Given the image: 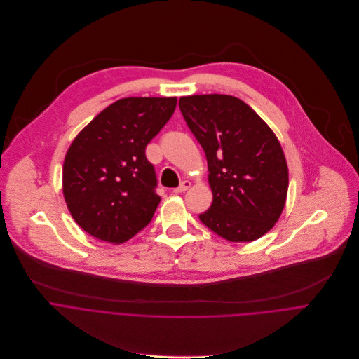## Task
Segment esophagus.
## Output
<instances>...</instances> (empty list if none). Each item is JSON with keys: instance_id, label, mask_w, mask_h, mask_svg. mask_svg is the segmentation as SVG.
I'll list each match as a JSON object with an SVG mask.
<instances>
[{"instance_id": "1", "label": "esophagus", "mask_w": 359, "mask_h": 359, "mask_svg": "<svg viewBox=\"0 0 359 359\" xmlns=\"http://www.w3.org/2000/svg\"><path fill=\"white\" fill-rule=\"evenodd\" d=\"M189 187H191V182H189V181H182L181 185H180L178 188H174L172 192H174V194H181V192H185Z\"/></svg>"}]
</instances>
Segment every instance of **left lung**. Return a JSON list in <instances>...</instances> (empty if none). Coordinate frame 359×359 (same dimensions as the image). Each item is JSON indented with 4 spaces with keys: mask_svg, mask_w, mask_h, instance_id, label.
Masks as SVG:
<instances>
[{
    "mask_svg": "<svg viewBox=\"0 0 359 359\" xmlns=\"http://www.w3.org/2000/svg\"><path fill=\"white\" fill-rule=\"evenodd\" d=\"M180 109L208 161L213 201L201 222L229 242L259 239L287 198L289 170L277 137L233 96H184Z\"/></svg>",
    "mask_w": 359,
    "mask_h": 359,
    "instance_id": "left-lung-1",
    "label": "left lung"
}]
</instances>
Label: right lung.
<instances>
[{
    "label": "right lung",
    "instance_id": "obj_1",
    "mask_svg": "<svg viewBox=\"0 0 359 359\" xmlns=\"http://www.w3.org/2000/svg\"><path fill=\"white\" fill-rule=\"evenodd\" d=\"M175 106L177 97L120 99L72 141L63 163V196L85 232L123 243L151 222L161 198L146 147Z\"/></svg>",
    "mask_w": 359,
    "mask_h": 359
}]
</instances>
